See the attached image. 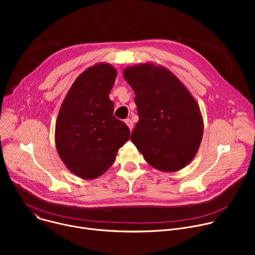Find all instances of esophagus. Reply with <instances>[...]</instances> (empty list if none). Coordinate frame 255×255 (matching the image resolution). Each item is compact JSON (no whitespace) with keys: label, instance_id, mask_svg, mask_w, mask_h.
<instances>
[{"label":"esophagus","instance_id":"obj_1","mask_svg":"<svg viewBox=\"0 0 255 255\" xmlns=\"http://www.w3.org/2000/svg\"><path fill=\"white\" fill-rule=\"evenodd\" d=\"M125 123H126V125L128 126V128L130 129V131L133 129V122L130 120V119H126L125 120Z\"/></svg>","mask_w":255,"mask_h":255}]
</instances>
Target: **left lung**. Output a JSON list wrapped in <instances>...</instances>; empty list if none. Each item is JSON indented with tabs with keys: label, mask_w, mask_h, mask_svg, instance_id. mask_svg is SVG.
I'll list each match as a JSON object with an SVG mask.
<instances>
[{
	"label": "left lung",
	"mask_w": 255,
	"mask_h": 255,
	"mask_svg": "<svg viewBox=\"0 0 255 255\" xmlns=\"http://www.w3.org/2000/svg\"><path fill=\"white\" fill-rule=\"evenodd\" d=\"M123 76L135 94L139 121L131 141L139 152L161 171L187 166L196 156L204 133L193 95L168 68L153 62L128 66Z\"/></svg>",
	"instance_id": "8db88e82"
}]
</instances>
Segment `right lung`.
Instances as JSON below:
<instances>
[{
	"label": "right lung",
	"instance_id": "right-lung-1",
	"mask_svg": "<svg viewBox=\"0 0 255 255\" xmlns=\"http://www.w3.org/2000/svg\"><path fill=\"white\" fill-rule=\"evenodd\" d=\"M116 77L110 63L90 66L71 85L59 109L56 150L68 170L83 179L97 178L110 168L130 138L127 125L113 116L109 98Z\"/></svg>",
	"mask_w": 255,
	"mask_h": 255
}]
</instances>
